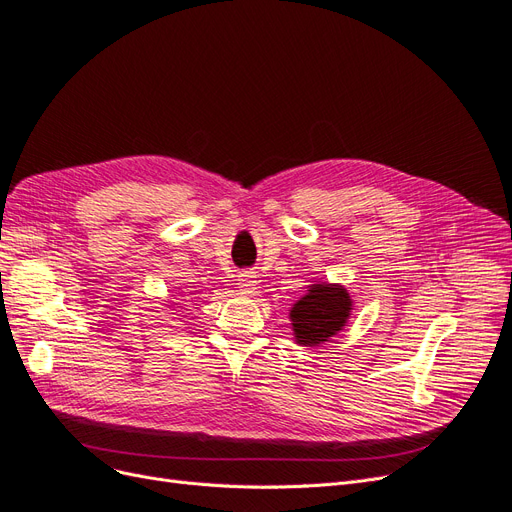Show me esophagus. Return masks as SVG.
Segmentation results:
<instances>
[{
	"label": "esophagus",
	"instance_id": "1",
	"mask_svg": "<svg viewBox=\"0 0 512 512\" xmlns=\"http://www.w3.org/2000/svg\"><path fill=\"white\" fill-rule=\"evenodd\" d=\"M238 288L244 295H253L257 288V274L255 272H240L238 276Z\"/></svg>",
	"mask_w": 512,
	"mask_h": 512
}]
</instances>
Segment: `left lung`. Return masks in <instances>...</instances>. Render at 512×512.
<instances>
[{
	"instance_id": "obj_1",
	"label": "left lung",
	"mask_w": 512,
	"mask_h": 512,
	"mask_svg": "<svg viewBox=\"0 0 512 512\" xmlns=\"http://www.w3.org/2000/svg\"><path fill=\"white\" fill-rule=\"evenodd\" d=\"M353 301L343 284L314 282L307 293L293 303L291 324L295 343L301 347H320L347 326Z\"/></svg>"
}]
</instances>
